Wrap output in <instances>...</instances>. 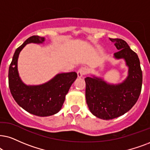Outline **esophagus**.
Here are the masks:
<instances>
[{
	"instance_id": "obj_1",
	"label": "esophagus",
	"mask_w": 150,
	"mask_h": 150,
	"mask_svg": "<svg viewBox=\"0 0 150 150\" xmlns=\"http://www.w3.org/2000/svg\"><path fill=\"white\" fill-rule=\"evenodd\" d=\"M87 73V69H85V68H80L77 71V76L78 77H81L83 75H85Z\"/></svg>"
}]
</instances>
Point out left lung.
<instances>
[{"mask_svg": "<svg viewBox=\"0 0 150 150\" xmlns=\"http://www.w3.org/2000/svg\"><path fill=\"white\" fill-rule=\"evenodd\" d=\"M109 39L118 50L114 53L113 58L124 59L128 67L127 77L118 84H110L93 75L84 79L88 109L93 115L103 120L115 118L129 111L139 98L143 82L137 54L122 39Z\"/></svg>", "mask_w": 150, "mask_h": 150, "instance_id": "8db88e82", "label": "left lung"}]
</instances>
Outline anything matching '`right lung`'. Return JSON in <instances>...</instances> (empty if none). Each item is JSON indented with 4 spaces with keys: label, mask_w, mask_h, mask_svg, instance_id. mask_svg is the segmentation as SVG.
Listing matches in <instances>:
<instances>
[{
    "label": "right lung",
    "mask_w": 150,
    "mask_h": 150,
    "mask_svg": "<svg viewBox=\"0 0 150 150\" xmlns=\"http://www.w3.org/2000/svg\"><path fill=\"white\" fill-rule=\"evenodd\" d=\"M45 37L33 36L15 50L9 68V87L16 103L31 114L45 117L56 114L60 111L66 94L77 79L75 72L59 73L44 84L27 85L21 80L18 71L19 54L28 43L43 44Z\"/></svg>",
    "instance_id": "add662e5"
}]
</instances>
